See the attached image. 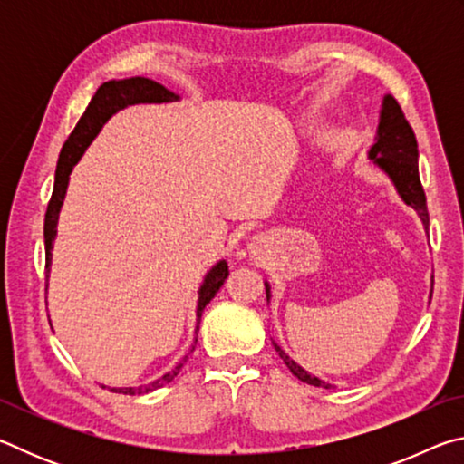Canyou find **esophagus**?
I'll return each mask as SVG.
<instances>
[{"label":"esophagus","mask_w":464,"mask_h":464,"mask_svg":"<svg viewBox=\"0 0 464 464\" xmlns=\"http://www.w3.org/2000/svg\"><path fill=\"white\" fill-rule=\"evenodd\" d=\"M257 247H260V241H256V243H254V254L257 251Z\"/></svg>","instance_id":"1"}]
</instances>
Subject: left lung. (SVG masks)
<instances>
[{
	"mask_svg": "<svg viewBox=\"0 0 464 464\" xmlns=\"http://www.w3.org/2000/svg\"><path fill=\"white\" fill-rule=\"evenodd\" d=\"M368 157L374 163L387 171L392 182H395L401 198L418 210L423 225H430V215H428V204H426V192H423V186L420 182V169H418V139H415V132L411 124L407 122L405 114L399 102L392 96H384L382 102V112H381V124H379V139L372 145ZM266 298L270 301V288L266 285ZM278 356L285 360L288 371L293 372L298 381L313 384V387H325L329 384L319 381L317 376H311L304 368L298 366L295 360H290L285 352H282L276 343Z\"/></svg>",
	"mask_w": 464,
	"mask_h": 464,
	"instance_id": "obj_1",
	"label": "left lung"
}]
</instances>
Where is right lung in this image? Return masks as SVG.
<instances>
[{
    "mask_svg": "<svg viewBox=\"0 0 464 464\" xmlns=\"http://www.w3.org/2000/svg\"><path fill=\"white\" fill-rule=\"evenodd\" d=\"M171 100H178L174 92H169L168 88H163L161 83H157L153 80H147V77H130V80L106 82L100 85L96 93H93L90 106L85 108V112L80 119V122L75 124L73 132L65 140V145H63L61 155H59V163H57V171H54L53 196H51L49 207H46V215H44L46 270H49V266H51V249H53L54 235H57V218H59L63 198H65L69 174H72V169L77 163V160L82 157V153L85 151V147H88L92 143V139L98 135L102 124H104L110 116L116 112V110H121L129 104H140V102H157V104H160V102H171ZM227 276H229L227 262H218L215 268L208 272V276L204 278V285L200 288V298H198V309H196V315H198V319L202 317L204 307H207V304L213 301V296L218 293V288L225 285ZM182 366H184V362H179L174 371L168 372L166 376H161V379L153 381L151 384H147V387L110 389V391L122 392V395H140V392L160 389V387H163V384L174 381Z\"/></svg>",
    "mask_w": 464,
    "mask_h": 464,
    "instance_id": "1",
    "label": "right lung"
}]
</instances>
